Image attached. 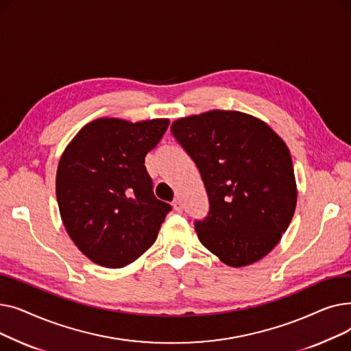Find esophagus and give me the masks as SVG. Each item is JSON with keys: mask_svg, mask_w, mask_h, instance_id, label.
Instances as JSON below:
<instances>
[{"mask_svg": "<svg viewBox=\"0 0 351 351\" xmlns=\"http://www.w3.org/2000/svg\"><path fill=\"white\" fill-rule=\"evenodd\" d=\"M173 209H175L176 212H182V210H183V205H182V202H180L179 199L173 202Z\"/></svg>", "mask_w": 351, "mask_h": 351, "instance_id": "1", "label": "esophagus"}]
</instances>
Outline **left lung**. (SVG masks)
<instances>
[{"mask_svg":"<svg viewBox=\"0 0 351 351\" xmlns=\"http://www.w3.org/2000/svg\"><path fill=\"white\" fill-rule=\"evenodd\" d=\"M171 129L208 192L209 213L195 222L200 243L232 267L263 259L280 242L298 204L285 141L266 122L237 110L185 117Z\"/></svg>","mask_w":351,"mask_h":351,"instance_id":"8db88e82","label":"left lung"}]
</instances>
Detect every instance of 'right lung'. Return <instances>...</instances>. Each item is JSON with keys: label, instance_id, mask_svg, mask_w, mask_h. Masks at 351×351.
Returning <instances> with one entry per match:
<instances>
[{"label": "right lung", "instance_id": "right-lung-1", "mask_svg": "<svg viewBox=\"0 0 351 351\" xmlns=\"http://www.w3.org/2000/svg\"><path fill=\"white\" fill-rule=\"evenodd\" d=\"M168 126L169 119L99 118L65 147L55 182L60 213L72 242L94 263L123 267L155 243L172 208L155 197L145 156Z\"/></svg>", "mask_w": 351, "mask_h": 351}]
</instances>
